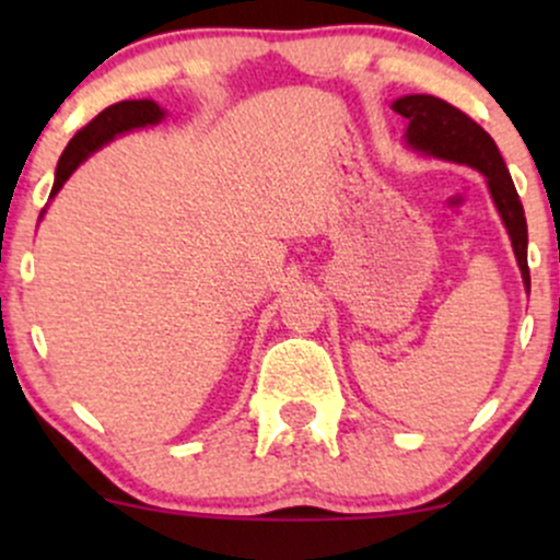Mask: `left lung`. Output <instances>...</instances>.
Returning a JSON list of instances; mask_svg holds the SVG:
<instances>
[{
    "mask_svg": "<svg viewBox=\"0 0 560 560\" xmlns=\"http://www.w3.org/2000/svg\"><path fill=\"white\" fill-rule=\"evenodd\" d=\"M392 110L408 120L405 128V141L413 150L432 155L450 163L477 168L487 178L490 195L494 199L500 218H503L508 236H511L513 253H516L518 268H522L524 287L529 292V266H526V218L522 199H518L516 186H513L511 173H508L503 158H500L498 144L490 133L479 124H474L466 113L453 107L440 96L429 94H408L392 102Z\"/></svg>",
    "mask_w": 560,
    "mask_h": 560,
    "instance_id": "1",
    "label": "left lung"
}]
</instances>
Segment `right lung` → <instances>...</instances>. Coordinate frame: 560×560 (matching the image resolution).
<instances>
[{
    "label": "right lung",
    "instance_id": "right-lung-1",
    "mask_svg": "<svg viewBox=\"0 0 560 560\" xmlns=\"http://www.w3.org/2000/svg\"><path fill=\"white\" fill-rule=\"evenodd\" d=\"M165 118V110L152 100H126L118 102V105L105 107L94 120H89L86 126L75 133L73 139L68 141L66 152H62L60 163H57L55 171V186L52 195L62 189V184L68 182L70 173H73L79 165L86 160L92 152L105 147L107 141H113L120 133L133 131V128H144V126H155Z\"/></svg>",
    "mask_w": 560,
    "mask_h": 560
}]
</instances>
